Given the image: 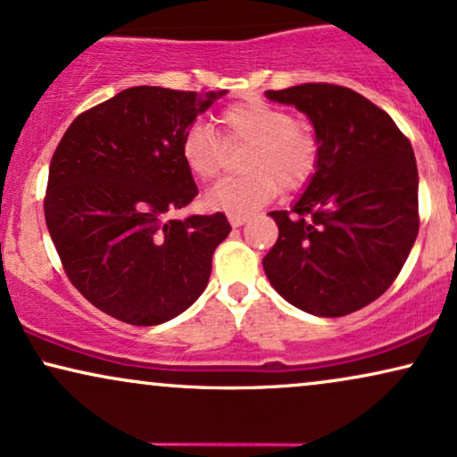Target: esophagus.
Segmentation results:
<instances>
[{
    "instance_id": "esophagus-1",
    "label": "esophagus",
    "mask_w": 457,
    "mask_h": 457,
    "mask_svg": "<svg viewBox=\"0 0 457 457\" xmlns=\"http://www.w3.org/2000/svg\"><path fill=\"white\" fill-rule=\"evenodd\" d=\"M228 222H230V227H233V228L243 227V224L247 222V216H243V214H228Z\"/></svg>"
}]
</instances>
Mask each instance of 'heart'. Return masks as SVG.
I'll list each match as a JSON object with an SVG mask.
<instances>
[{"instance_id":"heart-1","label":"heart","mask_w":457,"mask_h":457,"mask_svg":"<svg viewBox=\"0 0 457 457\" xmlns=\"http://www.w3.org/2000/svg\"><path fill=\"white\" fill-rule=\"evenodd\" d=\"M222 136L210 123L197 121L180 142V157L199 180H214L227 163V145H250L243 157L247 174L230 176L205 195V207L227 214H252L277 197L279 187L300 188L319 163V142L311 126L294 121L279 104L260 98L228 104L220 112Z\"/></svg>"}]
</instances>
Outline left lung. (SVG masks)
Segmentation results:
<instances>
[{"mask_svg":"<svg viewBox=\"0 0 457 457\" xmlns=\"http://www.w3.org/2000/svg\"><path fill=\"white\" fill-rule=\"evenodd\" d=\"M311 120L319 163L292 210L270 212L279 239L262 260L300 311L342 317L386 292L418 237V165L388 112L351 87L269 90Z\"/></svg>","mask_w":457,"mask_h":457,"instance_id":"8db88e82","label":"left lung"}]
</instances>
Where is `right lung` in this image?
Returning a JSON list of instances; mask_svg holds the SVG:
<instances>
[{
  "label": "right lung",
  "mask_w": 457,
  "mask_h": 457,
  "mask_svg": "<svg viewBox=\"0 0 457 457\" xmlns=\"http://www.w3.org/2000/svg\"><path fill=\"white\" fill-rule=\"evenodd\" d=\"M224 94L128 87L81 112L58 142L46 224L71 283L106 315L159 325L204 294L230 224L220 212L170 214L199 193L182 136Z\"/></svg>",
  "instance_id": "right-lung-1"
}]
</instances>
